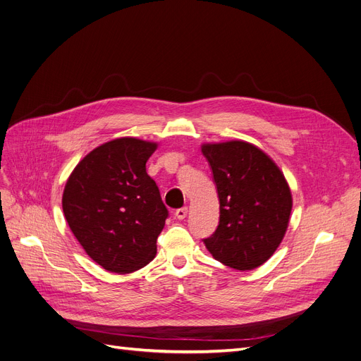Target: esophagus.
I'll return each mask as SVG.
<instances>
[{
  "instance_id": "obj_1",
  "label": "esophagus",
  "mask_w": 361,
  "mask_h": 361,
  "mask_svg": "<svg viewBox=\"0 0 361 361\" xmlns=\"http://www.w3.org/2000/svg\"><path fill=\"white\" fill-rule=\"evenodd\" d=\"M176 216H177L178 219H184V218L187 216V208H185V207L178 208V209L176 211Z\"/></svg>"
}]
</instances>
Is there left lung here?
Returning <instances> with one entry per match:
<instances>
[{
  "label": "left lung",
  "mask_w": 361,
  "mask_h": 361,
  "mask_svg": "<svg viewBox=\"0 0 361 361\" xmlns=\"http://www.w3.org/2000/svg\"><path fill=\"white\" fill-rule=\"evenodd\" d=\"M219 199V223L203 239L211 255L236 270H254L283 239L292 195L277 165L254 145H203Z\"/></svg>",
  "instance_id": "left-lung-1"
}]
</instances>
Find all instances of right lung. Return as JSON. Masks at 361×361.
I'll use <instances>...</instances> for the list:
<instances>
[{"label":"right lung","instance_id":"add662e5","mask_svg":"<svg viewBox=\"0 0 361 361\" xmlns=\"http://www.w3.org/2000/svg\"><path fill=\"white\" fill-rule=\"evenodd\" d=\"M156 145L122 137L90 152L63 192V212L88 257L107 271L125 274L156 255L168 209L146 162Z\"/></svg>","mask_w":361,"mask_h":361}]
</instances>
